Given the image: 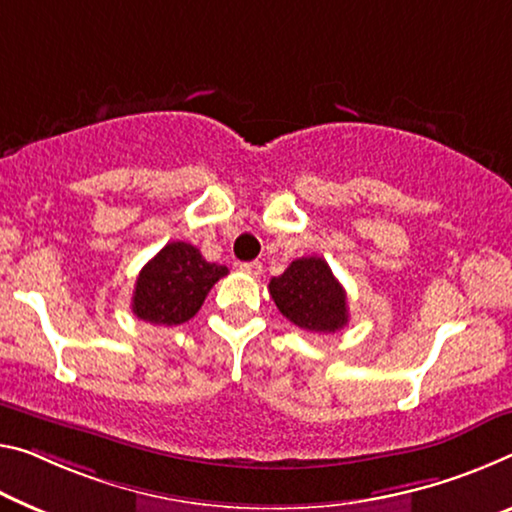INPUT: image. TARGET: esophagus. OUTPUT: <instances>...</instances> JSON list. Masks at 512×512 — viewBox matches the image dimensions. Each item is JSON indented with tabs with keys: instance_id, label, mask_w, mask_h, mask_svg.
<instances>
[{
	"instance_id": "34e87169",
	"label": "esophagus",
	"mask_w": 512,
	"mask_h": 512,
	"mask_svg": "<svg viewBox=\"0 0 512 512\" xmlns=\"http://www.w3.org/2000/svg\"><path fill=\"white\" fill-rule=\"evenodd\" d=\"M240 272L249 274V277H258V274L263 272V265L258 261H251V263H240Z\"/></svg>"
}]
</instances>
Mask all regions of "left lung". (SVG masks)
<instances>
[{
  "label": "left lung",
  "instance_id": "1",
  "mask_svg": "<svg viewBox=\"0 0 512 512\" xmlns=\"http://www.w3.org/2000/svg\"><path fill=\"white\" fill-rule=\"evenodd\" d=\"M267 288L283 316L306 332L334 334L348 325L345 290L318 256L297 258Z\"/></svg>",
  "mask_w": 512,
  "mask_h": 512
}]
</instances>
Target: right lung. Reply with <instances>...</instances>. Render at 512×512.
<instances>
[{
    "label": "right lung",
    "instance_id": "add662e5",
    "mask_svg": "<svg viewBox=\"0 0 512 512\" xmlns=\"http://www.w3.org/2000/svg\"><path fill=\"white\" fill-rule=\"evenodd\" d=\"M229 267L208 263L201 251L187 242H169L141 267L132 313L151 325H180L196 316L215 283Z\"/></svg>",
    "mask_w": 512,
    "mask_h": 512
}]
</instances>
